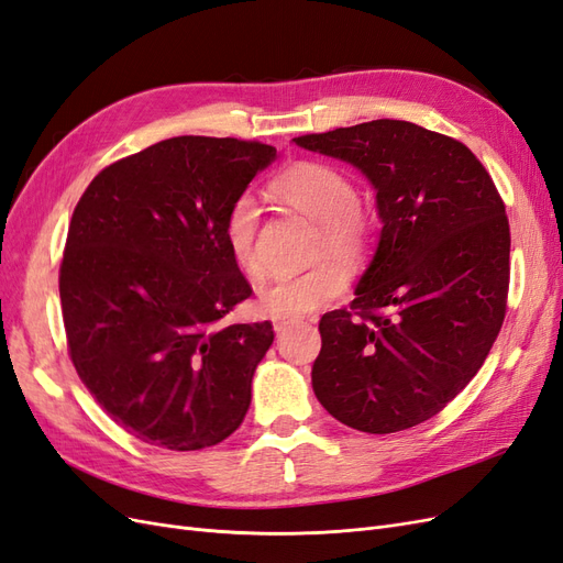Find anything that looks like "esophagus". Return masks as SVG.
Instances as JSON below:
<instances>
[{"label": "esophagus", "instance_id": "esophagus-1", "mask_svg": "<svg viewBox=\"0 0 563 563\" xmlns=\"http://www.w3.org/2000/svg\"><path fill=\"white\" fill-rule=\"evenodd\" d=\"M294 323H298V319H294V317H282V319L272 321V327H275V333H284L288 327H294Z\"/></svg>", "mask_w": 563, "mask_h": 563}]
</instances>
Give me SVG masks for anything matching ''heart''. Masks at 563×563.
Returning <instances> with one entry per match:
<instances>
[{"label":"heart","instance_id":"obj_1","mask_svg":"<svg viewBox=\"0 0 563 563\" xmlns=\"http://www.w3.org/2000/svg\"><path fill=\"white\" fill-rule=\"evenodd\" d=\"M272 192L319 225L317 253H329L333 258H323L298 275L267 279L258 288V308L272 317L308 314L345 294L350 275L340 261L356 263L366 253L371 220L356 207L352 180L331 164H294L272 180ZM255 232H258V203L251 195H240L228 209L223 236L232 261L244 272H255L258 267Z\"/></svg>","mask_w":563,"mask_h":563}]
</instances>
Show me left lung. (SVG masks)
Instances as JSON below:
<instances>
[{"instance_id": "obj_1", "label": "left lung", "mask_w": 563, "mask_h": 563, "mask_svg": "<svg viewBox=\"0 0 563 563\" xmlns=\"http://www.w3.org/2000/svg\"><path fill=\"white\" fill-rule=\"evenodd\" d=\"M294 143L360 168L383 223L350 310L319 321L314 395L360 432L413 428L476 376L500 333L505 203L470 147L411 122L373 119Z\"/></svg>"}]
</instances>
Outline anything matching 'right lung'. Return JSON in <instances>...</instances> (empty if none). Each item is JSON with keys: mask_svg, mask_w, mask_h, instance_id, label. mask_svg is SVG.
Returning a JSON list of instances; mask_svg holds the SVG:
<instances>
[{"mask_svg": "<svg viewBox=\"0 0 563 563\" xmlns=\"http://www.w3.org/2000/svg\"><path fill=\"white\" fill-rule=\"evenodd\" d=\"M277 150L178 135L119 159L67 230L60 305L73 364L100 408L145 444L216 446L240 428L275 331L223 317L251 296L225 216Z\"/></svg>", "mask_w": 563, "mask_h": 563, "instance_id": "add662e5", "label": "right lung"}]
</instances>
